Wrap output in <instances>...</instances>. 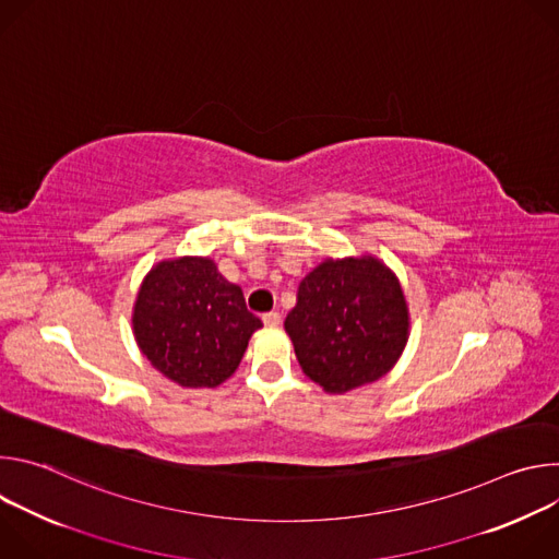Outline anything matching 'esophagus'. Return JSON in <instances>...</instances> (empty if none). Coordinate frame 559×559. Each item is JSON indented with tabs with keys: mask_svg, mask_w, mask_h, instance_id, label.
<instances>
[{
	"mask_svg": "<svg viewBox=\"0 0 559 559\" xmlns=\"http://www.w3.org/2000/svg\"><path fill=\"white\" fill-rule=\"evenodd\" d=\"M263 323H265V328H278L281 325V313L278 311L263 313Z\"/></svg>",
	"mask_w": 559,
	"mask_h": 559,
	"instance_id": "obj_1",
	"label": "esophagus"
}]
</instances>
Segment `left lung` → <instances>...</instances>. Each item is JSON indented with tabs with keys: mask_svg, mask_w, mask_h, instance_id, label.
Segmentation results:
<instances>
[{
	"mask_svg": "<svg viewBox=\"0 0 559 559\" xmlns=\"http://www.w3.org/2000/svg\"><path fill=\"white\" fill-rule=\"evenodd\" d=\"M285 332L305 376L328 393L373 382L409 338L401 281L376 257L328 259L300 281Z\"/></svg>",
	"mask_w": 559,
	"mask_h": 559,
	"instance_id": "obj_1",
	"label": "left lung"
}]
</instances>
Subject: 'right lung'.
<instances>
[{"label":"right lung","mask_w":559,"mask_h":559,"mask_svg":"<svg viewBox=\"0 0 559 559\" xmlns=\"http://www.w3.org/2000/svg\"><path fill=\"white\" fill-rule=\"evenodd\" d=\"M263 328L243 292L225 281L216 263L181 257L156 263L143 278L132 330L141 354L173 382L201 389L227 380L252 334Z\"/></svg>","instance_id":"1"}]
</instances>
